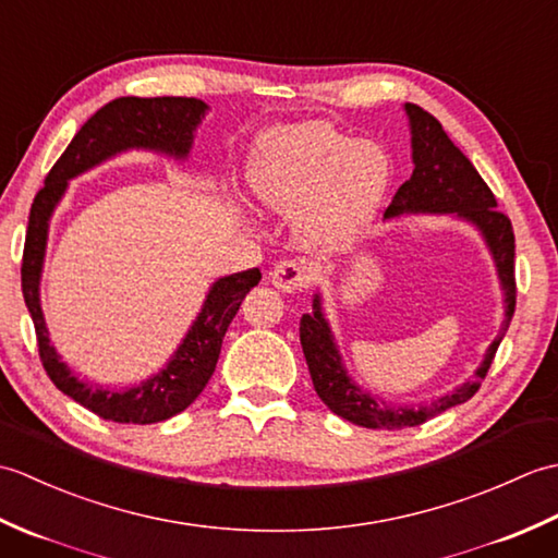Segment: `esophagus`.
<instances>
[{"label": "esophagus", "mask_w": 558, "mask_h": 558, "mask_svg": "<svg viewBox=\"0 0 558 558\" xmlns=\"http://www.w3.org/2000/svg\"><path fill=\"white\" fill-rule=\"evenodd\" d=\"M268 278L272 286L282 292H298L306 286V280H310V270L306 266H302L300 260H280L270 268Z\"/></svg>", "instance_id": "34e87169"}]
</instances>
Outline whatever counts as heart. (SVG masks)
I'll return each mask as SVG.
<instances>
[{
	"label": "heart",
	"mask_w": 558,
	"mask_h": 558,
	"mask_svg": "<svg viewBox=\"0 0 558 558\" xmlns=\"http://www.w3.org/2000/svg\"><path fill=\"white\" fill-rule=\"evenodd\" d=\"M248 186L270 213H298L294 228L304 246L330 252L374 222L390 186V160L374 141L330 124H290L258 141Z\"/></svg>",
	"instance_id": "b5f03b06"
}]
</instances>
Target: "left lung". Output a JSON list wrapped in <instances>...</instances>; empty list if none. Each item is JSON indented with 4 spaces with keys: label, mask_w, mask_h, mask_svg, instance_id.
<instances>
[{
    "label": "left lung",
    "mask_w": 558,
    "mask_h": 558,
    "mask_svg": "<svg viewBox=\"0 0 558 558\" xmlns=\"http://www.w3.org/2000/svg\"><path fill=\"white\" fill-rule=\"evenodd\" d=\"M405 114L410 122L414 170L410 180L396 192L384 218L390 220L429 213V216H453L470 222L482 234L494 258L496 276H499L504 290V324L499 336L484 352V360L475 369V376L468 378L465 384L456 386L450 393L434 398L426 405H388L386 400L372 396L369 390L352 381L345 364H342L333 330H330L324 314L322 294L316 292L312 302L314 312L304 314L300 322V340L306 364H310L314 388L330 412L357 426H366V429L417 426L444 410L470 400L480 390L482 378L487 376L496 348H499L515 312V236L511 220L501 210H496L492 189L482 180L475 165L462 156V150L448 138L436 117L412 102H405Z\"/></svg>",
    "instance_id": "left-lung-1"
}]
</instances>
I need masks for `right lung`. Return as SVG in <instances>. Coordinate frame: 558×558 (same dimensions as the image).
Segmentation results:
<instances>
[{"mask_svg": "<svg viewBox=\"0 0 558 558\" xmlns=\"http://www.w3.org/2000/svg\"><path fill=\"white\" fill-rule=\"evenodd\" d=\"M208 112V105L196 98H117L105 105L78 129L71 144L54 162L45 186L33 198L26 246H23L21 288L33 318L38 350L47 376L74 398L78 405L98 417L120 424H156L186 410L206 388L216 372L222 338L246 292L258 286L260 270L248 268L213 282L204 306L189 326L180 348L158 374L138 386L114 390L81 381L62 362L50 342L40 306V278L50 232L52 213L62 201L74 177L98 168L126 150H153L174 160H186L194 146V134Z\"/></svg>", "mask_w": 558, "mask_h": 558, "instance_id": "add662e5", "label": "right lung"}]
</instances>
